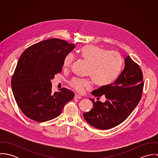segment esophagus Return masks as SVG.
<instances>
[{
	"label": "esophagus",
	"instance_id": "34e87169",
	"mask_svg": "<svg viewBox=\"0 0 158 158\" xmlns=\"http://www.w3.org/2000/svg\"><path fill=\"white\" fill-rule=\"evenodd\" d=\"M74 98L75 99H80V98H82V97L81 96H80L79 95H78V94H75V97H74Z\"/></svg>",
	"mask_w": 158,
	"mask_h": 158
}]
</instances>
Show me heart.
<instances>
[{
	"label": "heart",
	"instance_id": "heart-1",
	"mask_svg": "<svg viewBox=\"0 0 158 158\" xmlns=\"http://www.w3.org/2000/svg\"><path fill=\"white\" fill-rule=\"evenodd\" d=\"M81 58L90 66L88 75L92 78L95 85L99 88H106L117 80L122 68V59L119 54L97 45H86L79 51ZM75 56L68 54L63 61L64 69L70 68ZM70 86L79 92L85 89H90L91 81L88 79L73 78L70 81Z\"/></svg>",
	"mask_w": 158,
	"mask_h": 158
}]
</instances>
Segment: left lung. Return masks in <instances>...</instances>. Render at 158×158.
Masks as SVG:
<instances>
[{"mask_svg": "<svg viewBox=\"0 0 158 158\" xmlns=\"http://www.w3.org/2000/svg\"><path fill=\"white\" fill-rule=\"evenodd\" d=\"M143 88L142 72L137 64L128 55L125 58V68L110 86L93 90L97 97H104L106 101L93 103V108L83 114L85 120L100 130H108L125 120L141 99Z\"/></svg>", "mask_w": 158, "mask_h": 158, "instance_id": "1", "label": "left lung"}]
</instances>
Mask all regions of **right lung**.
<instances>
[{
	"instance_id": "right-lung-1",
	"label": "right lung",
	"mask_w": 158,
	"mask_h": 158,
	"mask_svg": "<svg viewBox=\"0 0 158 158\" xmlns=\"http://www.w3.org/2000/svg\"><path fill=\"white\" fill-rule=\"evenodd\" d=\"M74 44L49 39L28 47L19 57L11 82L15 100L27 117L44 122L59 116L74 93L66 88L52 92L51 80L62 70Z\"/></svg>"
}]
</instances>
